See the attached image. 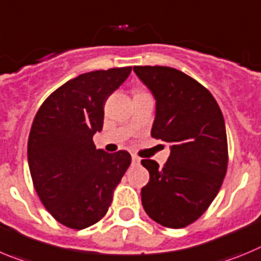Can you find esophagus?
Returning a JSON list of instances; mask_svg holds the SVG:
<instances>
[{"label": "esophagus", "instance_id": "obj_1", "mask_svg": "<svg viewBox=\"0 0 261 261\" xmlns=\"http://www.w3.org/2000/svg\"><path fill=\"white\" fill-rule=\"evenodd\" d=\"M140 162H141V158H138L137 155H132V164H140Z\"/></svg>", "mask_w": 261, "mask_h": 261}]
</instances>
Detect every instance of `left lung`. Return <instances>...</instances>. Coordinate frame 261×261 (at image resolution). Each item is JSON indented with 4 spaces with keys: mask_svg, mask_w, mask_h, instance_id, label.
<instances>
[{
    "mask_svg": "<svg viewBox=\"0 0 261 261\" xmlns=\"http://www.w3.org/2000/svg\"><path fill=\"white\" fill-rule=\"evenodd\" d=\"M133 71L155 98L151 137L171 145L163 168L141 160L150 173L141 190L142 205L160 225L185 228L208 208L225 177L223 112L208 90L176 68L136 66Z\"/></svg>",
    "mask_w": 261,
    "mask_h": 261,
    "instance_id": "8db88e82",
    "label": "left lung"
}]
</instances>
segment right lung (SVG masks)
<instances>
[{
  "mask_svg": "<svg viewBox=\"0 0 261 261\" xmlns=\"http://www.w3.org/2000/svg\"><path fill=\"white\" fill-rule=\"evenodd\" d=\"M132 67L92 71L67 81L46 98L28 138V166L45 208L63 225L85 229L106 215L130 154L95 149L107 98Z\"/></svg>",
  "mask_w": 261,
  "mask_h": 261,
  "instance_id": "right-lung-1",
  "label": "right lung"
}]
</instances>
